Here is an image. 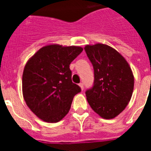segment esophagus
I'll use <instances>...</instances> for the list:
<instances>
[{"label":"esophagus","mask_w":151,"mask_h":151,"mask_svg":"<svg viewBox=\"0 0 151 151\" xmlns=\"http://www.w3.org/2000/svg\"><path fill=\"white\" fill-rule=\"evenodd\" d=\"M79 86H80V87H81V90L84 89V84H83L82 82L80 83V84H79Z\"/></svg>","instance_id":"obj_1"}]
</instances>
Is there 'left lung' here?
<instances>
[{
  "instance_id": "left-lung-1",
  "label": "left lung",
  "mask_w": 151,
  "mask_h": 151,
  "mask_svg": "<svg viewBox=\"0 0 151 151\" xmlns=\"http://www.w3.org/2000/svg\"><path fill=\"white\" fill-rule=\"evenodd\" d=\"M85 51L94 70V82L85 95L90 106L104 119L122 112L131 99L134 77L129 63L110 46L86 45Z\"/></svg>"
}]
</instances>
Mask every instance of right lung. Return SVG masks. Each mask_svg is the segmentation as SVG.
I'll list each match as a JSON object with an SVG mask.
<instances>
[{"instance_id": "1", "label": "right lung", "mask_w": 151, "mask_h": 151, "mask_svg": "<svg viewBox=\"0 0 151 151\" xmlns=\"http://www.w3.org/2000/svg\"><path fill=\"white\" fill-rule=\"evenodd\" d=\"M83 48L58 45L41 48L31 57L22 73V94L27 105L46 122H58L70 109L81 89L71 80L70 64Z\"/></svg>"}]
</instances>
